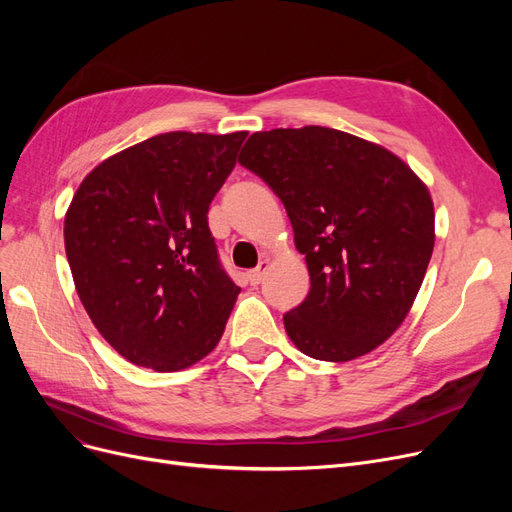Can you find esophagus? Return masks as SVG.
<instances>
[{"instance_id":"esophagus-1","label":"esophagus","mask_w":512,"mask_h":512,"mask_svg":"<svg viewBox=\"0 0 512 512\" xmlns=\"http://www.w3.org/2000/svg\"><path fill=\"white\" fill-rule=\"evenodd\" d=\"M269 267H271V258H262V260H260V265H258L256 269H252L250 273H247V280H250V284H252V286L260 284V282H262V277H265V273L269 271Z\"/></svg>"}]
</instances>
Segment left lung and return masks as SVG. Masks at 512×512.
I'll return each mask as SVG.
<instances>
[{"mask_svg":"<svg viewBox=\"0 0 512 512\" xmlns=\"http://www.w3.org/2000/svg\"><path fill=\"white\" fill-rule=\"evenodd\" d=\"M239 162L282 198L312 288L284 316L318 361L376 350L406 320L436 243L425 181L386 147L324 126L254 132Z\"/></svg>","mask_w":512,"mask_h":512,"instance_id":"1","label":"left lung"}]
</instances>
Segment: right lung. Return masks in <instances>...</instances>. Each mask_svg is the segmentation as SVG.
I'll return each mask as SVG.
<instances>
[{"label": "right lung", "instance_id": "obj_1", "mask_svg": "<svg viewBox=\"0 0 512 512\" xmlns=\"http://www.w3.org/2000/svg\"><path fill=\"white\" fill-rule=\"evenodd\" d=\"M247 132H166L100 162L74 192L64 243L79 299L123 359L179 371L218 346L241 288L207 224Z\"/></svg>", "mask_w": 512, "mask_h": 512}]
</instances>
